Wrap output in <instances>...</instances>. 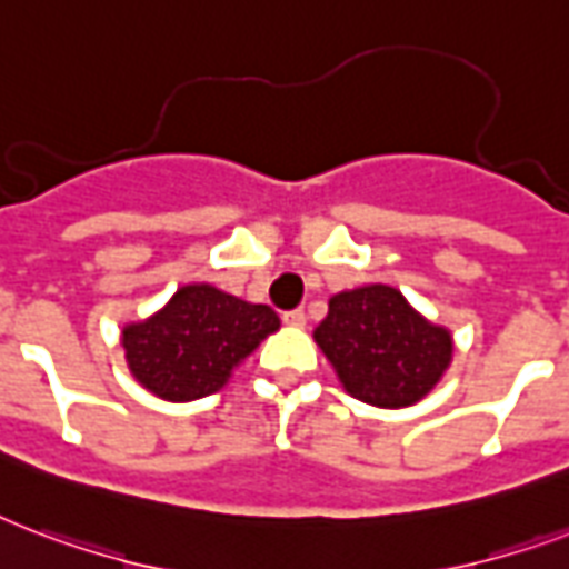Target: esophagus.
Wrapping results in <instances>:
<instances>
[{"mask_svg":"<svg viewBox=\"0 0 569 569\" xmlns=\"http://www.w3.org/2000/svg\"><path fill=\"white\" fill-rule=\"evenodd\" d=\"M281 320L288 326H306V311H302V308H293V311H284Z\"/></svg>","mask_w":569,"mask_h":569,"instance_id":"1","label":"esophagus"}]
</instances>
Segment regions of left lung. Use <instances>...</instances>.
<instances>
[{"label": "left lung", "instance_id": "obj_1", "mask_svg": "<svg viewBox=\"0 0 569 569\" xmlns=\"http://www.w3.org/2000/svg\"><path fill=\"white\" fill-rule=\"evenodd\" d=\"M315 338L356 400L389 409L425 398L453 350L442 326L427 323L400 290L386 284L329 299V315Z\"/></svg>", "mask_w": 569, "mask_h": 569}]
</instances>
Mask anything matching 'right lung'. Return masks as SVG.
Segmentation results:
<instances>
[{"mask_svg":"<svg viewBox=\"0 0 569 569\" xmlns=\"http://www.w3.org/2000/svg\"><path fill=\"white\" fill-rule=\"evenodd\" d=\"M276 329L279 315L270 306L187 284L160 315L127 326L121 345L144 389L166 400H196L222 389L234 365Z\"/></svg>","mask_w":569,"mask_h":569,"instance_id":"add662e5","label":"right lung"}]
</instances>
